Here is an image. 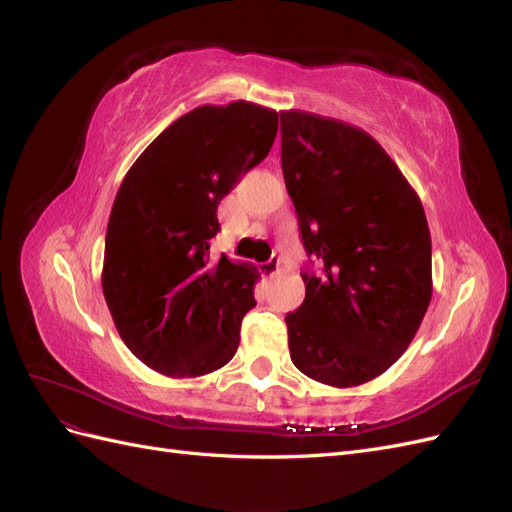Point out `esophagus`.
Masks as SVG:
<instances>
[{"label":"esophagus","mask_w":512,"mask_h":512,"mask_svg":"<svg viewBox=\"0 0 512 512\" xmlns=\"http://www.w3.org/2000/svg\"><path fill=\"white\" fill-rule=\"evenodd\" d=\"M262 273L267 277H273L280 273V258H269L267 262H262Z\"/></svg>","instance_id":"esophagus-1"}]
</instances>
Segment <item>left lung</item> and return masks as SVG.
Here are the masks:
<instances>
[{
	"instance_id": "1",
	"label": "left lung",
	"mask_w": 512,
	"mask_h": 512,
	"mask_svg": "<svg viewBox=\"0 0 512 512\" xmlns=\"http://www.w3.org/2000/svg\"><path fill=\"white\" fill-rule=\"evenodd\" d=\"M282 119V170L305 252V301L286 316L290 359L348 389L406 352L431 301V237L421 198L376 138L314 113Z\"/></svg>"
}]
</instances>
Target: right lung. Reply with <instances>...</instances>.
Here are the masks:
<instances>
[{"label": "right lung", "mask_w": 512, "mask_h": 512, "mask_svg": "<svg viewBox=\"0 0 512 512\" xmlns=\"http://www.w3.org/2000/svg\"><path fill=\"white\" fill-rule=\"evenodd\" d=\"M277 113L252 102L198 106L123 177L106 228L102 292L126 346L168 378L224 367L256 305V267L213 258L218 205L267 158Z\"/></svg>", "instance_id": "1"}]
</instances>
